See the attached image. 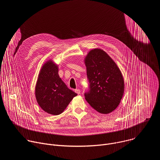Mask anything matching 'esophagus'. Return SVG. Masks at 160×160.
<instances>
[{
  "instance_id": "esophagus-1",
  "label": "esophagus",
  "mask_w": 160,
  "mask_h": 160,
  "mask_svg": "<svg viewBox=\"0 0 160 160\" xmlns=\"http://www.w3.org/2000/svg\"><path fill=\"white\" fill-rule=\"evenodd\" d=\"M75 92L78 94H80V89H76L75 90Z\"/></svg>"
}]
</instances>
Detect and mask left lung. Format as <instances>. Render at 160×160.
<instances>
[{
    "mask_svg": "<svg viewBox=\"0 0 160 160\" xmlns=\"http://www.w3.org/2000/svg\"><path fill=\"white\" fill-rule=\"evenodd\" d=\"M90 90L85 94L87 102L101 114H109L120 103L124 80L116 62L103 50H90L84 59Z\"/></svg>",
    "mask_w": 160,
    "mask_h": 160,
    "instance_id": "1",
    "label": "left lung"
}]
</instances>
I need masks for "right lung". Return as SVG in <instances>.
<instances>
[{
    "label": "right lung",
    "mask_w": 160,
    "mask_h": 160,
    "mask_svg": "<svg viewBox=\"0 0 160 160\" xmlns=\"http://www.w3.org/2000/svg\"><path fill=\"white\" fill-rule=\"evenodd\" d=\"M59 67L53 60L45 62L40 70L35 88L36 100L48 114L58 115L77 96L69 89L58 74Z\"/></svg>",
    "instance_id": "obj_1"
}]
</instances>
